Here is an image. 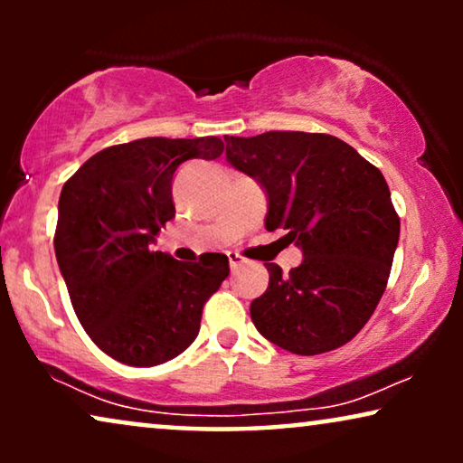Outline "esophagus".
I'll list each match as a JSON object with an SVG mask.
<instances>
[{"instance_id": "esophagus-1", "label": "esophagus", "mask_w": 463, "mask_h": 463, "mask_svg": "<svg viewBox=\"0 0 463 463\" xmlns=\"http://www.w3.org/2000/svg\"><path fill=\"white\" fill-rule=\"evenodd\" d=\"M227 259H230V268H232V271H240V269L244 268L246 263H249L244 257H240L238 252H230V255H227Z\"/></svg>"}]
</instances>
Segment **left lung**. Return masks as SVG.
I'll list each match as a JSON object with an SVG mask.
<instances>
[{
	"label": "left lung",
	"instance_id": "left-lung-1",
	"mask_svg": "<svg viewBox=\"0 0 463 463\" xmlns=\"http://www.w3.org/2000/svg\"><path fill=\"white\" fill-rule=\"evenodd\" d=\"M225 143L227 162L265 189V230H284L303 252L288 276L265 263L269 287L250 303L252 325L299 356L345 345L375 312L401 236L383 175L320 132L271 130Z\"/></svg>",
	"mask_w": 463,
	"mask_h": 463
}]
</instances>
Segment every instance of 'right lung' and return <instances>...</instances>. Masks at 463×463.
Returning <instances> with one entry per match:
<instances>
[{
  "label": "right lung",
  "mask_w": 463,
  "mask_h": 463,
  "mask_svg": "<svg viewBox=\"0 0 463 463\" xmlns=\"http://www.w3.org/2000/svg\"><path fill=\"white\" fill-rule=\"evenodd\" d=\"M221 154L217 137H147L99 151L62 185L56 261L80 325L118 363L156 366L185 352L230 276L221 252L183 263L151 250L175 217V170Z\"/></svg>",
  "instance_id": "obj_1"
}]
</instances>
